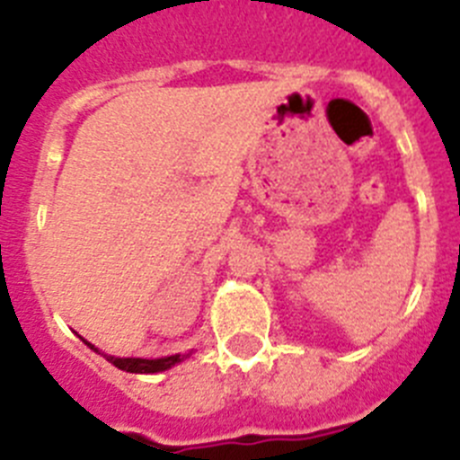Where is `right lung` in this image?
I'll use <instances>...</instances> for the list:
<instances>
[{"mask_svg": "<svg viewBox=\"0 0 460 460\" xmlns=\"http://www.w3.org/2000/svg\"><path fill=\"white\" fill-rule=\"evenodd\" d=\"M89 349H93L89 341H84ZM96 350V349H93ZM107 362H111L114 367L123 371H130V374H158V371L169 369L173 364H179L181 355H169V358H160V359H142V358H114V355H105Z\"/></svg>", "mask_w": 460, "mask_h": 460, "instance_id": "1", "label": "right lung"}]
</instances>
